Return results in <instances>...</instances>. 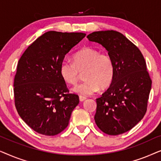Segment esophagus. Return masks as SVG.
Masks as SVG:
<instances>
[{"label": "esophagus", "instance_id": "esophagus-1", "mask_svg": "<svg viewBox=\"0 0 161 161\" xmlns=\"http://www.w3.org/2000/svg\"><path fill=\"white\" fill-rule=\"evenodd\" d=\"M79 100H80V102H83V101L86 100V97H83V96H79Z\"/></svg>", "mask_w": 161, "mask_h": 161}]
</instances>
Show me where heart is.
<instances>
[{
    "label": "heart",
    "mask_w": 161,
    "mask_h": 161,
    "mask_svg": "<svg viewBox=\"0 0 161 161\" xmlns=\"http://www.w3.org/2000/svg\"><path fill=\"white\" fill-rule=\"evenodd\" d=\"M59 72L61 78L68 84L78 82L80 73L85 80L77 85L72 91L83 96H89L100 89H105L111 84L114 76V65L111 56L100 53V50L90 47H83L73 56V62L64 60Z\"/></svg>",
    "instance_id": "1"
}]
</instances>
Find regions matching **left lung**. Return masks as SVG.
<instances>
[{
    "label": "left lung",
    "mask_w": 161,
    "mask_h": 161,
    "mask_svg": "<svg viewBox=\"0 0 161 161\" xmlns=\"http://www.w3.org/2000/svg\"><path fill=\"white\" fill-rule=\"evenodd\" d=\"M108 51L114 65L111 86L96 99L94 120L103 133L116 136L135 127L147 112L152 80L139 49L115 31H101L87 36Z\"/></svg>",
    "instance_id": "left-lung-1"
}]
</instances>
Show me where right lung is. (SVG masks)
Listing matches in <instances>:
<instances>
[{
    "instance_id": "1",
    "label": "right lung",
    "mask_w": 161,
    "mask_h": 161,
    "mask_svg": "<svg viewBox=\"0 0 161 161\" xmlns=\"http://www.w3.org/2000/svg\"><path fill=\"white\" fill-rule=\"evenodd\" d=\"M85 36L50 31L28 46L19 58L14 80L15 106L22 119L38 133L55 136L68 126L79 97L69 93L59 67Z\"/></svg>"
}]
</instances>
